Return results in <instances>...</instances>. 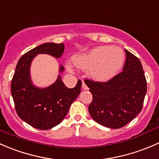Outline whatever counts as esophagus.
I'll use <instances>...</instances> for the list:
<instances>
[{
	"label": "esophagus",
	"instance_id": "34e87169",
	"mask_svg": "<svg viewBox=\"0 0 159 159\" xmlns=\"http://www.w3.org/2000/svg\"><path fill=\"white\" fill-rule=\"evenodd\" d=\"M82 87H83V89H85V90H88V87L86 85V83H84V81H83V83H82Z\"/></svg>",
	"mask_w": 159,
	"mask_h": 159
}]
</instances>
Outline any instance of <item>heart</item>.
<instances>
[{"mask_svg": "<svg viewBox=\"0 0 159 159\" xmlns=\"http://www.w3.org/2000/svg\"><path fill=\"white\" fill-rule=\"evenodd\" d=\"M125 53L118 47L102 46L90 52L75 58L77 67L83 70L90 69V74L99 81H107L116 76L123 65ZM70 70V66H68Z\"/></svg>", "mask_w": 159, "mask_h": 159, "instance_id": "obj_1", "label": "heart"}]
</instances>
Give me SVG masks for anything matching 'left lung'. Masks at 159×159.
Masks as SVG:
<instances>
[{"instance_id": "left-lung-1", "label": "left lung", "mask_w": 159, "mask_h": 159, "mask_svg": "<svg viewBox=\"0 0 159 159\" xmlns=\"http://www.w3.org/2000/svg\"><path fill=\"white\" fill-rule=\"evenodd\" d=\"M126 54L122 73L106 83L85 80L93 95L89 106L91 117L110 129L125 126L142 110L147 83L140 60L125 50Z\"/></svg>"}]
</instances>
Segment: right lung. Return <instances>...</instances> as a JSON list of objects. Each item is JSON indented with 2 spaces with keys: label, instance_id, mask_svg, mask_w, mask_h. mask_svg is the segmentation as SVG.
Here are the masks:
<instances>
[{
  "label": "right lung",
  "instance_id": "right-lung-1",
  "mask_svg": "<svg viewBox=\"0 0 159 159\" xmlns=\"http://www.w3.org/2000/svg\"><path fill=\"white\" fill-rule=\"evenodd\" d=\"M64 47L63 43H43L23 55L16 66L11 86L16 112L34 128L47 130L59 125L81 92V80H78L74 88L69 89L61 80L60 74L53 84L45 88L36 86L31 80L30 66L36 56L48 54L60 58ZM63 70L64 67L60 65V73Z\"/></svg>",
  "mask_w": 159,
  "mask_h": 159
}]
</instances>
